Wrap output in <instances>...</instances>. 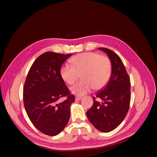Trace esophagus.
I'll return each mask as SVG.
<instances>
[{
  "label": "esophagus",
  "mask_w": 157,
  "mask_h": 157,
  "mask_svg": "<svg viewBox=\"0 0 157 157\" xmlns=\"http://www.w3.org/2000/svg\"><path fill=\"white\" fill-rule=\"evenodd\" d=\"M82 99V96H76L75 97V101H79Z\"/></svg>",
  "instance_id": "esophagus-1"
}]
</instances>
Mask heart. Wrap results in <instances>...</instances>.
<instances>
[{
	"label": "heart",
	"instance_id": "b5f03b06",
	"mask_svg": "<svg viewBox=\"0 0 157 157\" xmlns=\"http://www.w3.org/2000/svg\"><path fill=\"white\" fill-rule=\"evenodd\" d=\"M71 65L61 69V76L69 85L73 84L81 76L82 80L71 88L72 93L84 95L93 88L99 90L105 86L110 78L111 63L107 56L94 52H84L71 59Z\"/></svg>",
	"mask_w": 157,
	"mask_h": 157
}]
</instances>
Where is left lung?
Masks as SVG:
<instances>
[{"label":"left lung","mask_w":157,"mask_h":157,"mask_svg":"<svg viewBox=\"0 0 157 157\" xmlns=\"http://www.w3.org/2000/svg\"><path fill=\"white\" fill-rule=\"evenodd\" d=\"M110 59L112 73L106 86L93 97L92 107L86 113L90 122L97 130L109 132L124 119L130 107V80L120 57L106 48H99ZM96 98L101 99V102Z\"/></svg>","instance_id":"8db88e82"}]
</instances>
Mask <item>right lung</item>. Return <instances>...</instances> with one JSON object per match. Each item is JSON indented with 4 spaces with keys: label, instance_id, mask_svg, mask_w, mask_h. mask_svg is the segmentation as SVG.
<instances>
[{
    "label": "right lung",
    "instance_id": "1",
    "mask_svg": "<svg viewBox=\"0 0 157 157\" xmlns=\"http://www.w3.org/2000/svg\"><path fill=\"white\" fill-rule=\"evenodd\" d=\"M72 55L47 52L36 59L27 75L23 103L30 121L43 134L54 136L63 131L75 101L61 76V67ZM66 97L63 102L59 99Z\"/></svg>",
    "mask_w": 157,
    "mask_h": 157
}]
</instances>
